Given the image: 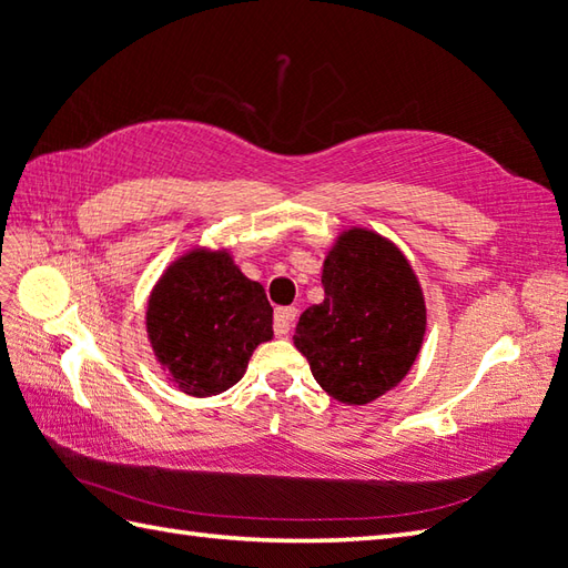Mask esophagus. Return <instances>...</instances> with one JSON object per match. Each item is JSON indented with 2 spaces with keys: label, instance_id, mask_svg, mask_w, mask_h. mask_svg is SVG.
I'll list each match as a JSON object with an SVG mask.
<instances>
[{
  "label": "esophagus",
  "instance_id": "esophagus-1",
  "mask_svg": "<svg viewBox=\"0 0 568 568\" xmlns=\"http://www.w3.org/2000/svg\"><path fill=\"white\" fill-rule=\"evenodd\" d=\"M295 316H297L295 307H278V310H275V316H273L275 336H287L290 326H293V322H295Z\"/></svg>",
  "mask_w": 568,
  "mask_h": 568
}]
</instances>
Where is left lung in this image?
Wrapping results in <instances>:
<instances>
[{
  "label": "left lung",
  "instance_id": "obj_1",
  "mask_svg": "<svg viewBox=\"0 0 568 568\" xmlns=\"http://www.w3.org/2000/svg\"><path fill=\"white\" fill-rule=\"evenodd\" d=\"M324 302L302 312L295 346L334 399L367 404L397 387L426 334L424 293L397 246L371 230L338 236Z\"/></svg>",
  "mask_w": 568,
  "mask_h": 568
}]
</instances>
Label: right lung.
I'll return each mask as SVG.
<instances>
[{"instance_id": "obj_1", "label": "right lung", "mask_w": 568, "mask_h": 568, "mask_svg": "<svg viewBox=\"0 0 568 568\" xmlns=\"http://www.w3.org/2000/svg\"><path fill=\"white\" fill-rule=\"evenodd\" d=\"M148 334L183 392L213 397L236 385L254 348L273 338V307L227 252H191L154 285Z\"/></svg>"}]
</instances>
